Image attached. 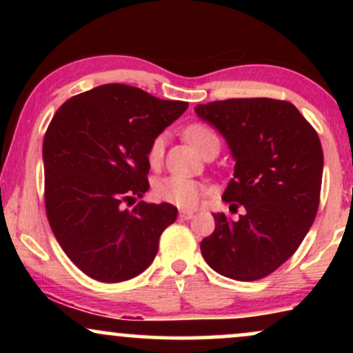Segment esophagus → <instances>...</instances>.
<instances>
[{"instance_id": "1", "label": "esophagus", "mask_w": 353, "mask_h": 353, "mask_svg": "<svg viewBox=\"0 0 353 353\" xmlns=\"http://www.w3.org/2000/svg\"><path fill=\"white\" fill-rule=\"evenodd\" d=\"M179 217L184 219V221H189V219L194 217L192 210H179Z\"/></svg>"}]
</instances>
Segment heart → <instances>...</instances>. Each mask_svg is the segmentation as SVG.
I'll use <instances>...</instances> for the list:
<instances>
[{
    "label": "heart",
    "mask_w": 353,
    "mask_h": 353,
    "mask_svg": "<svg viewBox=\"0 0 353 353\" xmlns=\"http://www.w3.org/2000/svg\"><path fill=\"white\" fill-rule=\"evenodd\" d=\"M184 137L194 149L202 152V149L208 145L210 141L217 139L214 131L204 124H190L184 129ZM164 136L154 137L151 145L148 149V163L151 165H157L163 159L164 154ZM209 192L208 185L196 179L181 176H169L164 179L157 181L154 185V194L159 201L168 202V204L176 205L181 209H194L202 201V197Z\"/></svg>",
    "instance_id": "1"
}]
</instances>
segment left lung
<instances>
[{"label": "left lung", "mask_w": 353, "mask_h": 353, "mask_svg": "<svg viewBox=\"0 0 353 353\" xmlns=\"http://www.w3.org/2000/svg\"><path fill=\"white\" fill-rule=\"evenodd\" d=\"M196 114L224 136L236 161L222 201L245 209L239 221L212 214L216 229L201 252L224 277L259 281L292 257L317 216L322 144L287 101H214L197 104Z\"/></svg>", "instance_id": "1"}]
</instances>
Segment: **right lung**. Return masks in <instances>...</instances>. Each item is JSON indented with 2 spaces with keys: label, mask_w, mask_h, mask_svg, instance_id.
I'll list each match as a JSON object with an SVG mask.
<instances>
[{
  "label": "right lung",
  "mask_w": 353,
  "mask_h": 353,
  "mask_svg": "<svg viewBox=\"0 0 353 353\" xmlns=\"http://www.w3.org/2000/svg\"><path fill=\"white\" fill-rule=\"evenodd\" d=\"M188 106L114 83L72 96L52 116L43 141L46 216L72 264L91 279L128 281L156 257L177 209L141 201L128 210L123 202L149 189V145Z\"/></svg>",
  "instance_id": "obj_1"
}]
</instances>
